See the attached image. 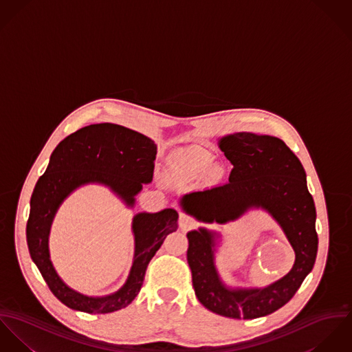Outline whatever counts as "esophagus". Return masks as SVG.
I'll return each mask as SVG.
<instances>
[{"mask_svg": "<svg viewBox=\"0 0 352 352\" xmlns=\"http://www.w3.org/2000/svg\"><path fill=\"white\" fill-rule=\"evenodd\" d=\"M178 223H179V227H181L182 230H189V228H193L195 226V219H193L192 216L186 214V213H179V220H178Z\"/></svg>", "mask_w": 352, "mask_h": 352, "instance_id": "1", "label": "esophagus"}]
</instances>
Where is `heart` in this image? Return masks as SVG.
Listing matches in <instances>:
<instances>
[{"label": "heart", "mask_w": 352, "mask_h": 352, "mask_svg": "<svg viewBox=\"0 0 352 352\" xmlns=\"http://www.w3.org/2000/svg\"><path fill=\"white\" fill-rule=\"evenodd\" d=\"M212 157L205 150H192L175 154L170 159V168L179 179H190L209 168Z\"/></svg>", "instance_id": "b5f03b06"}]
</instances>
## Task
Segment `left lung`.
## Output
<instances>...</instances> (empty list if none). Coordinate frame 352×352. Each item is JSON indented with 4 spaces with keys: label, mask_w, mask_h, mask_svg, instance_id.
I'll list each match as a JSON object with an SVG mask.
<instances>
[{
    "label": "left lung",
    "mask_w": 352,
    "mask_h": 352,
    "mask_svg": "<svg viewBox=\"0 0 352 352\" xmlns=\"http://www.w3.org/2000/svg\"><path fill=\"white\" fill-rule=\"evenodd\" d=\"M219 146L234 164L230 181L201 195H185L181 205L198 220L219 224L261 206L282 227L296 262L290 273L265 289H227L214 269L213 234L201 228L188 234V263L195 296L205 308L231 318H258L287 304L312 272L318 245L316 208L305 170L283 140L239 132L223 138Z\"/></svg>",
    "instance_id": "1"
}]
</instances>
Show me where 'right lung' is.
Returning <instances> with one entry per match:
<instances>
[{
    "label": "right lung",
    "mask_w": 352,
    "mask_h": 352,
    "mask_svg": "<svg viewBox=\"0 0 352 352\" xmlns=\"http://www.w3.org/2000/svg\"><path fill=\"white\" fill-rule=\"evenodd\" d=\"M155 155L157 146L150 138L109 122L83 126L54 150L31 197L27 243L50 290L66 307L79 312L111 313L129 305L142 289L150 261L166 236L177 231L178 213L164 209L157 213H139L133 219L136 247L128 280L118 293L94 298L65 285L50 261L48 234L58 206L74 189L89 182L109 186L128 205H133V195L153 179Z\"/></svg>",
    "instance_id": "add662e5"
}]
</instances>
